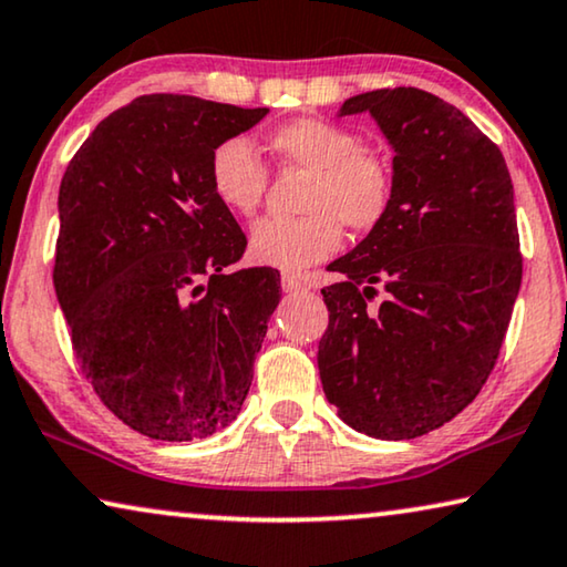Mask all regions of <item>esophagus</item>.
I'll return each mask as SVG.
<instances>
[{
  "label": "esophagus",
  "instance_id": "obj_1",
  "mask_svg": "<svg viewBox=\"0 0 567 567\" xmlns=\"http://www.w3.org/2000/svg\"><path fill=\"white\" fill-rule=\"evenodd\" d=\"M281 289H284L286 293H299V291H307L309 284L303 281V278H297V276L286 274V276L281 278Z\"/></svg>",
  "mask_w": 567,
  "mask_h": 567
}]
</instances>
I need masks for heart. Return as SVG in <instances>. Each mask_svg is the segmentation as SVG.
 Segmentation results:
<instances>
[{"label":"heart","instance_id":"obj_1","mask_svg":"<svg viewBox=\"0 0 567 567\" xmlns=\"http://www.w3.org/2000/svg\"><path fill=\"white\" fill-rule=\"evenodd\" d=\"M268 147L284 166L309 171L297 219L266 217L250 229V258L299 274L340 250L344 225L371 233L391 209L393 174L352 130L319 117L276 127ZM209 186L235 215H252L264 202L268 168L245 137H227L209 155Z\"/></svg>","mask_w":567,"mask_h":567}]
</instances>
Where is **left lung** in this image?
<instances>
[{
	"mask_svg": "<svg viewBox=\"0 0 567 567\" xmlns=\"http://www.w3.org/2000/svg\"><path fill=\"white\" fill-rule=\"evenodd\" d=\"M393 147L383 223L332 260L317 365L352 430L414 440L478 396L522 286L514 186L498 147L457 106L414 86L350 96ZM386 291L381 308L367 303Z\"/></svg>",
	"mask_w": 567,
	"mask_h": 567,
	"instance_id": "8db88e82",
	"label": "left lung"
}]
</instances>
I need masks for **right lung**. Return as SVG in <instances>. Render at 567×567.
I'll return each instance as SVG.
<instances>
[{
	"mask_svg": "<svg viewBox=\"0 0 567 567\" xmlns=\"http://www.w3.org/2000/svg\"><path fill=\"white\" fill-rule=\"evenodd\" d=\"M266 114L137 96L96 125L63 174L55 297L96 396L145 437H209L250 391L281 278L229 270L248 240L212 192L209 155Z\"/></svg>",
	"mask_w": 567,
	"mask_h": 567,
	"instance_id": "add662e5",
	"label": "right lung"
}]
</instances>
